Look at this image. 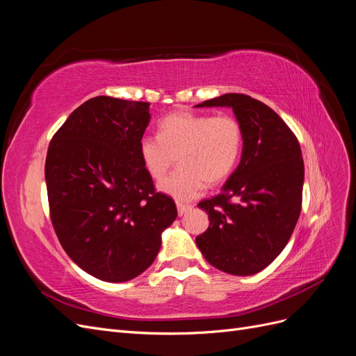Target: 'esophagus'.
Listing matches in <instances>:
<instances>
[{"mask_svg":"<svg viewBox=\"0 0 356 356\" xmlns=\"http://www.w3.org/2000/svg\"><path fill=\"white\" fill-rule=\"evenodd\" d=\"M177 208H178V215H179V217H182V215H186L193 207H191V204H182V203H178L177 204Z\"/></svg>","mask_w":356,"mask_h":356,"instance_id":"1","label":"esophagus"}]
</instances>
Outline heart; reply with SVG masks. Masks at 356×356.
I'll list each match as a JSON object with an SVG mask.
<instances>
[{
	"label": "heart",
	"instance_id": "heart-1",
	"mask_svg": "<svg viewBox=\"0 0 356 356\" xmlns=\"http://www.w3.org/2000/svg\"><path fill=\"white\" fill-rule=\"evenodd\" d=\"M243 147L241 123L232 115L178 111L159 124V136L139 141V157L147 174L163 179L178 160V170L161 181L159 191L184 203L200 196L204 186H217L238 165Z\"/></svg>",
	"mask_w": 356,
	"mask_h": 356
}]
</instances>
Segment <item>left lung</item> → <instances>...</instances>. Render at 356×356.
<instances>
[{
	"mask_svg": "<svg viewBox=\"0 0 356 356\" xmlns=\"http://www.w3.org/2000/svg\"><path fill=\"white\" fill-rule=\"evenodd\" d=\"M196 106L232 108L243 131L238 168L218 196L197 204L209 215L197 248L221 272L255 275L282 252L298 221L305 182L300 144L270 106L248 95L225 93Z\"/></svg>",
	"mask_w": 356,
	"mask_h": 356,
	"instance_id": "1",
	"label": "left lung"
}]
</instances>
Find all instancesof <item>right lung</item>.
<instances>
[{
    "label": "right lung",
    "instance_id": "1",
    "mask_svg": "<svg viewBox=\"0 0 356 356\" xmlns=\"http://www.w3.org/2000/svg\"><path fill=\"white\" fill-rule=\"evenodd\" d=\"M149 118L148 102L96 96L70 114L49 145L53 227L71 260L105 282L145 272L178 215L139 157Z\"/></svg>",
    "mask_w": 356,
    "mask_h": 356
}]
</instances>
